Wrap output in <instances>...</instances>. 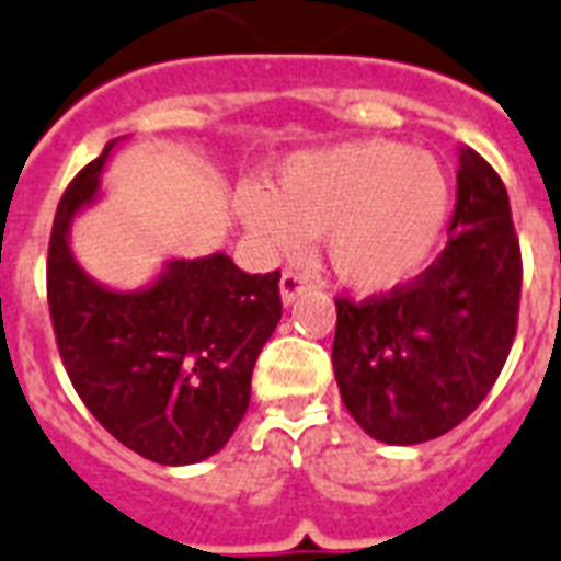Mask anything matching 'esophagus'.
Returning a JSON list of instances; mask_svg holds the SVG:
<instances>
[{"label":"esophagus","mask_w":561,"mask_h":561,"mask_svg":"<svg viewBox=\"0 0 561 561\" xmlns=\"http://www.w3.org/2000/svg\"><path fill=\"white\" fill-rule=\"evenodd\" d=\"M305 290H308V282H305L302 276H299V273H294V271L282 273V279H279L282 305L296 302V299H299V296H302Z\"/></svg>","instance_id":"1"}]
</instances>
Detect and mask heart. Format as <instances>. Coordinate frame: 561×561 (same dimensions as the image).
Returning <instances> with one entry per match:
<instances>
[{"label": "heart", "mask_w": 561, "mask_h": 561, "mask_svg": "<svg viewBox=\"0 0 561 561\" xmlns=\"http://www.w3.org/2000/svg\"><path fill=\"white\" fill-rule=\"evenodd\" d=\"M237 210L273 253L294 256L324 237L342 285L385 296L431 267L450 219V182L431 153L362 139L290 153L276 164L273 193L244 187Z\"/></svg>", "instance_id": "b5f03b06"}]
</instances>
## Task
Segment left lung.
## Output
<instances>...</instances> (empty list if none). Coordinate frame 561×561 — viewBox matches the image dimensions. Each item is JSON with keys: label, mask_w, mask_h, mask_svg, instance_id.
Segmentation results:
<instances>
[{"label": "left lung", "mask_w": 561, "mask_h": 561, "mask_svg": "<svg viewBox=\"0 0 561 561\" xmlns=\"http://www.w3.org/2000/svg\"><path fill=\"white\" fill-rule=\"evenodd\" d=\"M448 233V248L408 288L336 302L339 393L376 442L419 445L454 431L491 393L511 353L519 239L502 179L470 148H459Z\"/></svg>", "instance_id": "left-lung-1"}]
</instances>
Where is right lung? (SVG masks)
I'll return each instance as SVG.
<instances>
[{"label": "right lung", "instance_id": "right-lung-1", "mask_svg": "<svg viewBox=\"0 0 561 561\" xmlns=\"http://www.w3.org/2000/svg\"><path fill=\"white\" fill-rule=\"evenodd\" d=\"M111 139L65 191L48 248V305L70 382L99 425L159 465L219 454L251 404L259 353L282 319L279 271L251 276L228 253L168 259L136 290L102 285L70 248L102 196Z\"/></svg>", "mask_w": 561, "mask_h": 561}]
</instances>
